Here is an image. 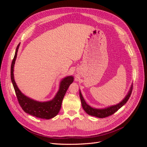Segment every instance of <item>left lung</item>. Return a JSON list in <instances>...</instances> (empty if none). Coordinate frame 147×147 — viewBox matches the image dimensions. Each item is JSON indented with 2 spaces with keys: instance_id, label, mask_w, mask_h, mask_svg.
I'll use <instances>...</instances> for the list:
<instances>
[{
  "instance_id": "1",
  "label": "left lung",
  "mask_w": 147,
  "mask_h": 147,
  "mask_svg": "<svg viewBox=\"0 0 147 147\" xmlns=\"http://www.w3.org/2000/svg\"><path fill=\"white\" fill-rule=\"evenodd\" d=\"M132 86H133L132 84V85L131 86L130 90L127 93V94L126 96V97H124V99L121 102H119V104H118L117 105L110 106V107H107L105 109H102L92 108L89 105H88L83 98V97L81 93V91H80V99H81L82 107L84 109V110L85 111L86 113H88L90 115H91V116H94V117H98L100 118H103L109 117V116H110V115H112L113 113H115L117 112V111H118L120 108H121V107H123L124 104L126 103L128 99H129V97H130L131 94L132 93Z\"/></svg>"
}]
</instances>
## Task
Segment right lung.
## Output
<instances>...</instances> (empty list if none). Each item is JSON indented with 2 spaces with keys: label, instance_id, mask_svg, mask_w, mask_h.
I'll return each mask as SVG.
<instances>
[{
  "label": "right lung",
  "instance_id": "1",
  "mask_svg": "<svg viewBox=\"0 0 147 147\" xmlns=\"http://www.w3.org/2000/svg\"><path fill=\"white\" fill-rule=\"evenodd\" d=\"M20 45V43L16 47L15 56L13 57L11 65V80L19 104L22 109L26 113H29L32 116L46 119L54 118L59 112L62 102H63L65 92L68 90L70 84L73 83L74 77L72 76H68L62 80L60 82L58 91L56 93L54 98L50 101L38 102L25 96L18 88L14 79V74H13L14 65Z\"/></svg>",
  "mask_w": 147,
  "mask_h": 147
}]
</instances>
